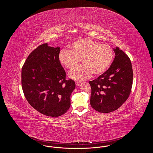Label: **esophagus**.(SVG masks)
<instances>
[{"label": "esophagus", "instance_id": "obj_1", "mask_svg": "<svg viewBox=\"0 0 153 153\" xmlns=\"http://www.w3.org/2000/svg\"><path fill=\"white\" fill-rule=\"evenodd\" d=\"M81 84V82L80 81H76V84L77 85H78V86H79Z\"/></svg>", "mask_w": 153, "mask_h": 153}]
</instances>
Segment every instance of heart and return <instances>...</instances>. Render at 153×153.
Wrapping results in <instances>:
<instances>
[{"instance_id": "obj_1", "label": "heart", "mask_w": 153, "mask_h": 153, "mask_svg": "<svg viewBox=\"0 0 153 153\" xmlns=\"http://www.w3.org/2000/svg\"><path fill=\"white\" fill-rule=\"evenodd\" d=\"M114 51L107 44H102L91 39H81L71 45V50L64 49L59 53L60 63L67 69H72L80 62L82 65L69 73V77L76 81L89 78L92 74L100 76L105 73L114 59Z\"/></svg>"}]
</instances>
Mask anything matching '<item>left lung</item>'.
<instances>
[{
	"instance_id": "1",
	"label": "left lung",
	"mask_w": 153,
	"mask_h": 153,
	"mask_svg": "<svg viewBox=\"0 0 153 153\" xmlns=\"http://www.w3.org/2000/svg\"><path fill=\"white\" fill-rule=\"evenodd\" d=\"M114 51L115 57L109 69L89 82L91 87V107L102 113H109L122 106L129 97L132 85L130 59L118 47Z\"/></svg>"
}]
</instances>
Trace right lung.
<instances>
[{
    "mask_svg": "<svg viewBox=\"0 0 153 153\" xmlns=\"http://www.w3.org/2000/svg\"><path fill=\"white\" fill-rule=\"evenodd\" d=\"M60 49L39 45L26 59L22 68V87L30 105L48 117L62 115L71 107L73 80L66 79L59 59Z\"/></svg>",
    "mask_w": 153,
    "mask_h": 153,
    "instance_id": "obj_1",
    "label": "right lung"
}]
</instances>
